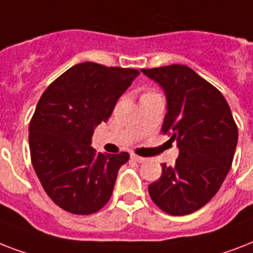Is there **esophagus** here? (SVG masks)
<instances>
[{"label":"esophagus","instance_id":"obj_1","mask_svg":"<svg viewBox=\"0 0 253 253\" xmlns=\"http://www.w3.org/2000/svg\"><path fill=\"white\" fill-rule=\"evenodd\" d=\"M130 158H132L133 161L138 162V163H143V162H146V158H143V157H139V155H137V154H132V155H130Z\"/></svg>","mask_w":253,"mask_h":253}]
</instances>
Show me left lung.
Instances as JSON below:
<instances>
[{
	"label": "left lung",
	"mask_w": 253,
	"mask_h": 253,
	"mask_svg": "<svg viewBox=\"0 0 253 253\" xmlns=\"http://www.w3.org/2000/svg\"><path fill=\"white\" fill-rule=\"evenodd\" d=\"M142 73L165 90L162 133L179 146L175 166H162L149 195L165 213L191 214L221 188L235 154L238 126L222 92L191 68L173 64Z\"/></svg>",
	"instance_id": "8db88e82"
}]
</instances>
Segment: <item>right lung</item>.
Wrapping results in <instances>:
<instances>
[{
  "label": "right lung",
  "mask_w": 253,
  "mask_h": 253,
  "mask_svg": "<svg viewBox=\"0 0 253 253\" xmlns=\"http://www.w3.org/2000/svg\"><path fill=\"white\" fill-rule=\"evenodd\" d=\"M138 74L130 68L82 62L40 96L28 128L31 162L45 193L61 209L88 215L108 203L129 154L96 153L91 137Z\"/></svg>",
  "instance_id": "obj_1"
}]
</instances>
